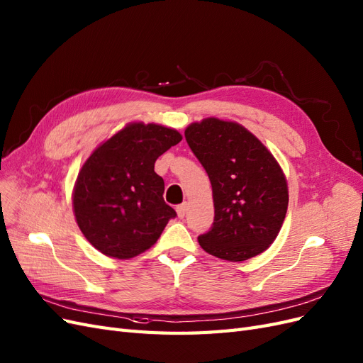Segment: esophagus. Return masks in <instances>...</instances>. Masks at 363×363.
<instances>
[{"label": "esophagus", "instance_id": "34e87169", "mask_svg": "<svg viewBox=\"0 0 363 363\" xmlns=\"http://www.w3.org/2000/svg\"><path fill=\"white\" fill-rule=\"evenodd\" d=\"M186 209H189V203H186V202H184V203H181V205L177 206V213H178V217H179V218H184V217H185Z\"/></svg>", "mask_w": 363, "mask_h": 363}]
</instances>
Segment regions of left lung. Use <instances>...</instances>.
Here are the masks:
<instances>
[{
	"label": "left lung",
	"mask_w": 363,
	"mask_h": 363,
	"mask_svg": "<svg viewBox=\"0 0 363 363\" xmlns=\"http://www.w3.org/2000/svg\"><path fill=\"white\" fill-rule=\"evenodd\" d=\"M185 140L213 185L214 223L199 237L220 259L245 261L270 247L288 208L285 174L244 126L216 118L191 123Z\"/></svg>",
	"instance_id": "obj_1"
}]
</instances>
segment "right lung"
Listing matches in <instances>:
<instances>
[{"mask_svg":"<svg viewBox=\"0 0 363 363\" xmlns=\"http://www.w3.org/2000/svg\"><path fill=\"white\" fill-rule=\"evenodd\" d=\"M181 140L166 126L130 123L89 157L77 178L74 211L93 247L130 259L157 242L177 211L162 197L155 161Z\"/></svg>","mask_w":363,"mask_h":363,"instance_id":"add662e5","label":"right lung"}]
</instances>
